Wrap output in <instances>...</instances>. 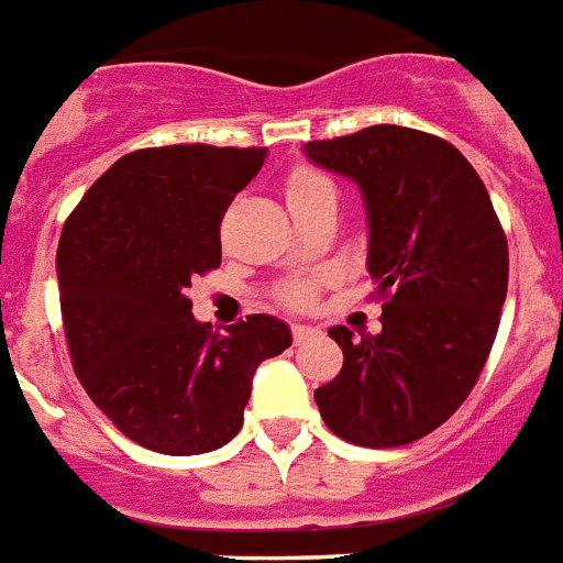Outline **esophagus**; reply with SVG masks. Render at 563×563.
<instances>
[{"label":"esophagus","instance_id":"34e87169","mask_svg":"<svg viewBox=\"0 0 563 563\" xmlns=\"http://www.w3.org/2000/svg\"><path fill=\"white\" fill-rule=\"evenodd\" d=\"M290 331H294V343H296V345L305 343V340H310V336H317V334H319V328L302 325V322H294V325H290Z\"/></svg>","mask_w":563,"mask_h":563}]
</instances>
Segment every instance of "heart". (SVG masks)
Wrapping results in <instances>:
<instances>
[{"label":"heart","instance_id":"obj_1","mask_svg":"<svg viewBox=\"0 0 563 563\" xmlns=\"http://www.w3.org/2000/svg\"><path fill=\"white\" fill-rule=\"evenodd\" d=\"M319 186H331L322 174L308 168H296L290 177H287V188L285 195L287 200H294V197L305 195V191H313ZM317 278H294V282H287L282 290H278V299L290 308H308L313 302V296H317Z\"/></svg>","mask_w":563,"mask_h":563}]
</instances>
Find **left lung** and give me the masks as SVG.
I'll return each mask as SVG.
<instances>
[{"mask_svg": "<svg viewBox=\"0 0 563 563\" xmlns=\"http://www.w3.org/2000/svg\"><path fill=\"white\" fill-rule=\"evenodd\" d=\"M313 165L354 179L368 223L380 334L328 331L343 368L313 398L331 433L398 448L433 433L483 372L509 287V246L471 162L439 136L375 124L308 142Z\"/></svg>", "mask_w": 563, "mask_h": 563, "instance_id": "left-lung-1", "label": "left lung"}]
</instances>
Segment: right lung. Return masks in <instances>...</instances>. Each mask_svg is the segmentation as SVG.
I'll return each instance as SVG.
<instances>
[{"label": "right lung", "mask_w": 563, "mask_h": 563, "mask_svg": "<svg viewBox=\"0 0 563 563\" xmlns=\"http://www.w3.org/2000/svg\"><path fill=\"white\" fill-rule=\"evenodd\" d=\"M264 159L267 147L136 151L63 227L57 282L75 375L147 451L197 456L232 442L255 368L294 343L267 313L211 334L188 299L191 278L220 267V220Z\"/></svg>", "instance_id": "1"}]
</instances>
